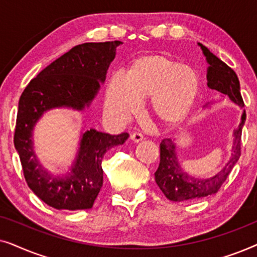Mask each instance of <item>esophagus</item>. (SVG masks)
Instances as JSON below:
<instances>
[{
	"mask_svg": "<svg viewBox=\"0 0 257 257\" xmlns=\"http://www.w3.org/2000/svg\"><path fill=\"white\" fill-rule=\"evenodd\" d=\"M130 138H131L132 142L139 143V142H142V140L144 139V136L142 135V133H139V132H135V133H132Z\"/></svg>",
	"mask_w": 257,
	"mask_h": 257,
	"instance_id": "esophagus-1",
	"label": "esophagus"
}]
</instances>
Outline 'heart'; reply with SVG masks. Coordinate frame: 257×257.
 I'll use <instances>...</instances> for the list:
<instances>
[{
    "instance_id": "b5f03b06",
    "label": "heart",
    "mask_w": 257,
    "mask_h": 257,
    "mask_svg": "<svg viewBox=\"0 0 257 257\" xmlns=\"http://www.w3.org/2000/svg\"><path fill=\"white\" fill-rule=\"evenodd\" d=\"M200 90L198 73L180 62L161 54L137 58L127 75L115 72L105 96V113L115 121H125L150 98L154 118L174 124L191 112Z\"/></svg>"
}]
</instances>
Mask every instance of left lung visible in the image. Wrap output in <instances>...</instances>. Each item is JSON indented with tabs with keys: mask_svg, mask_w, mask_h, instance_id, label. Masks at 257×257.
I'll use <instances>...</instances> for the list:
<instances>
[{
	"mask_svg": "<svg viewBox=\"0 0 257 257\" xmlns=\"http://www.w3.org/2000/svg\"><path fill=\"white\" fill-rule=\"evenodd\" d=\"M203 55L208 63L207 70V85L209 89L226 94L238 106L243 107L244 103L240 92V82L236 73L226 63L217 58L208 48L200 44ZM245 121V112L241 117V122L234 131V144L231 157L226 166L219 173L208 179H198L184 172L177 158L175 144L170 138L160 143V164L154 177L161 192L171 201H191L215 194L241 156V135Z\"/></svg>",
	"mask_w": 257,
	"mask_h": 257,
	"instance_id": "left-lung-1",
	"label": "left lung"
}]
</instances>
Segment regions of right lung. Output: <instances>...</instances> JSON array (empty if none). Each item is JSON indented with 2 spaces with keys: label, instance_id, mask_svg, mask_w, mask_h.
I'll return each mask as SVG.
<instances>
[{
  "label": "right lung",
  "instance_id": "right-lung-1",
  "mask_svg": "<svg viewBox=\"0 0 257 257\" xmlns=\"http://www.w3.org/2000/svg\"><path fill=\"white\" fill-rule=\"evenodd\" d=\"M120 41L83 43L73 47L31 79L21 94L14 144L29 188L56 209H89L103 186L101 160L128 133L111 136L90 128L83 133L79 151L66 175L54 177L42 167L33 145V130L44 112L55 107L83 110L89 106L106 77Z\"/></svg>",
  "mask_w": 257,
  "mask_h": 257
}]
</instances>
